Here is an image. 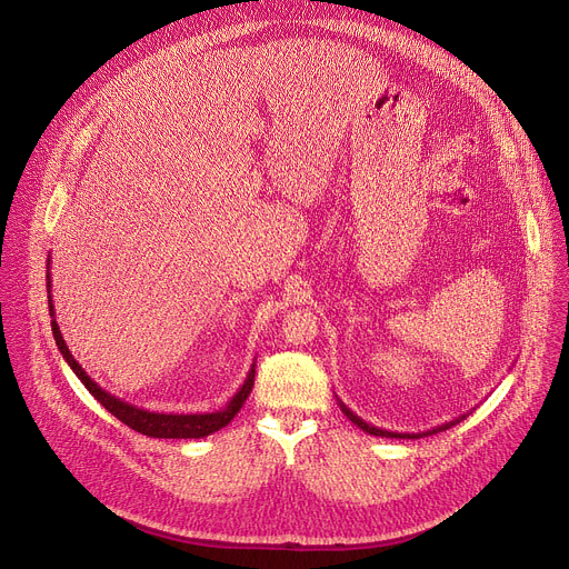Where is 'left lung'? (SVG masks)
<instances>
[{"label":"left lung","instance_id":"left-lung-1","mask_svg":"<svg viewBox=\"0 0 569 569\" xmlns=\"http://www.w3.org/2000/svg\"><path fill=\"white\" fill-rule=\"evenodd\" d=\"M338 405H340V410L345 412V417H347L351 423H356L362 432L373 435V437H387V439H421V437H430V435H437V432H443V430L457 426L459 421H463V419L468 417V415H461V417H457V419H452V421H448V423H441V426H437V428H432V430H426V432H391V430H382V428H376V426L362 421L358 415H353V412L347 408V405H345L340 398H338Z\"/></svg>","mask_w":569,"mask_h":569}]
</instances>
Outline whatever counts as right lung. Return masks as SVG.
Returning a JSON list of instances; mask_svg holds the SVG:
<instances>
[{
	"mask_svg": "<svg viewBox=\"0 0 569 569\" xmlns=\"http://www.w3.org/2000/svg\"><path fill=\"white\" fill-rule=\"evenodd\" d=\"M47 292H49V315H51V331L53 340L58 345V351L62 353L64 362L71 367V371L78 376V380L88 387V391L103 405V408L114 415L121 423L132 428L139 435L154 437V439H202L220 428H224L238 412L242 405H246L252 387H254V373H257V362H252L246 382L240 385V389L231 396V400L224 405L220 412H207V415H161V412H150L141 410L137 405H130L110 391H106L99 382H94L86 369L76 362L71 356L69 347L64 345V338L60 333V327L56 321V310H53V299H51V274H49V263H47Z\"/></svg>",
	"mask_w": 569,
	"mask_h": 569,
	"instance_id": "1",
	"label": "right lung"
}]
</instances>
